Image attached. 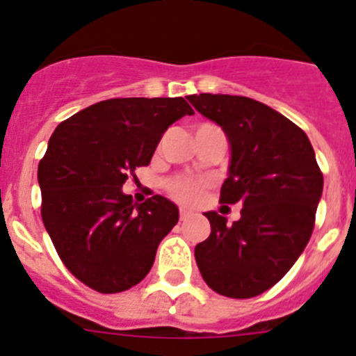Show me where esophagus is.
I'll use <instances>...</instances> for the list:
<instances>
[{
  "label": "esophagus",
  "instance_id": "esophagus-1",
  "mask_svg": "<svg viewBox=\"0 0 356 356\" xmlns=\"http://www.w3.org/2000/svg\"><path fill=\"white\" fill-rule=\"evenodd\" d=\"M179 216H181V221H184V219H188L189 216H191V212H189L188 209H181V214Z\"/></svg>",
  "mask_w": 356,
  "mask_h": 356
}]
</instances>
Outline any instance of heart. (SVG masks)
<instances>
[{
  "label": "heart",
  "instance_id": "b5f03b06",
  "mask_svg": "<svg viewBox=\"0 0 356 356\" xmlns=\"http://www.w3.org/2000/svg\"><path fill=\"white\" fill-rule=\"evenodd\" d=\"M204 188L205 184L200 181H186V179H181V181L172 182L170 191L182 204H197L202 198Z\"/></svg>",
  "mask_w": 356,
  "mask_h": 356
}]
</instances>
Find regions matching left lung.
Masks as SVG:
<instances>
[{"instance_id": "8db88e82", "label": "left lung", "mask_w": 356, "mask_h": 356, "mask_svg": "<svg viewBox=\"0 0 356 356\" xmlns=\"http://www.w3.org/2000/svg\"><path fill=\"white\" fill-rule=\"evenodd\" d=\"M188 99L230 144L219 202L242 204L232 225L216 211L204 212L211 235L197 244L195 260L219 295L257 297L283 279L313 234L323 193L314 149L297 124L253 98L202 92Z\"/></svg>"}]
</instances>
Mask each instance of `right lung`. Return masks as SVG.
Instances as JSON below:
<instances>
[{"instance_id":"add662e5","label":"right lung","mask_w":356,"mask_h":356,"mask_svg":"<svg viewBox=\"0 0 356 356\" xmlns=\"http://www.w3.org/2000/svg\"><path fill=\"white\" fill-rule=\"evenodd\" d=\"M184 98H112L63 121L38 165L42 219L59 258L99 293L135 286L179 209L161 195L133 204L122 184L151 161L163 133L193 115Z\"/></svg>"}]
</instances>
